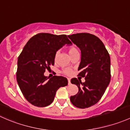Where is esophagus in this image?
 Returning a JSON list of instances; mask_svg holds the SVG:
<instances>
[{
  "label": "esophagus",
  "mask_w": 130,
  "mask_h": 130,
  "mask_svg": "<svg viewBox=\"0 0 130 130\" xmlns=\"http://www.w3.org/2000/svg\"><path fill=\"white\" fill-rule=\"evenodd\" d=\"M68 85H70L71 84V79L69 78H68Z\"/></svg>",
  "instance_id": "esophagus-1"
}]
</instances>
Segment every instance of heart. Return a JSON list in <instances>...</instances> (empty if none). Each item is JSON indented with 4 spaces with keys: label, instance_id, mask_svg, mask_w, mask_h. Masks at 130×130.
Segmentation results:
<instances>
[{
    "label": "heart",
    "instance_id": "obj_1",
    "mask_svg": "<svg viewBox=\"0 0 130 130\" xmlns=\"http://www.w3.org/2000/svg\"><path fill=\"white\" fill-rule=\"evenodd\" d=\"M68 53H69V55L70 56L73 55V54H74L75 53H77V52H78V50L77 49V48L75 47L74 46H73V45H72V46L69 47L68 48ZM57 56H58V53L57 52V53L55 54V56H54V60H55V61L57 60ZM63 72L64 74H67V75H70L72 73L71 70L69 69H66L63 71Z\"/></svg>",
    "mask_w": 130,
    "mask_h": 130
}]
</instances>
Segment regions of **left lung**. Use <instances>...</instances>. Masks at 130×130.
<instances>
[{
    "instance_id": "1",
    "label": "left lung",
    "mask_w": 130,
    "mask_h": 130,
    "mask_svg": "<svg viewBox=\"0 0 130 130\" xmlns=\"http://www.w3.org/2000/svg\"><path fill=\"white\" fill-rule=\"evenodd\" d=\"M68 37L81 50L78 76L85 77L84 83L71 79V83L77 85L79 90L70 100L77 108H89L100 101L110 82V57L102 41L93 34L78 33Z\"/></svg>"
}]
</instances>
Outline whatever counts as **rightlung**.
<instances>
[{"label":"right lung","instance_id":"right-lung-1","mask_svg":"<svg viewBox=\"0 0 130 130\" xmlns=\"http://www.w3.org/2000/svg\"><path fill=\"white\" fill-rule=\"evenodd\" d=\"M66 35L39 33L29 40L18 57L17 81L25 98L32 105L45 107L54 100L57 89L68 85L67 78L45 76L54 64V56L65 44H71Z\"/></svg>","mask_w":130,"mask_h":130}]
</instances>
